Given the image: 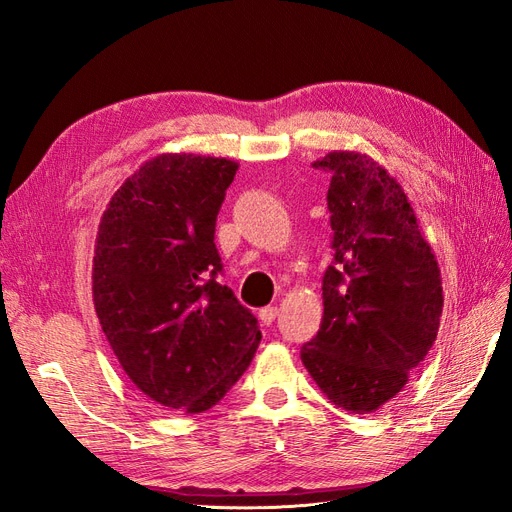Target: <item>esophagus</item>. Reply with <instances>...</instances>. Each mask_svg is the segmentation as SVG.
<instances>
[{
    "instance_id": "obj_1",
    "label": "esophagus",
    "mask_w": 512,
    "mask_h": 512,
    "mask_svg": "<svg viewBox=\"0 0 512 512\" xmlns=\"http://www.w3.org/2000/svg\"><path fill=\"white\" fill-rule=\"evenodd\" d=\"M275 316H277V307L275 305H269V307H262L260 312H258V318L265 322V324H271L273 320H275Z\"/></svg>"
}]
</instances>
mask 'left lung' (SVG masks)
I'll list each match as a JSON object with an SVG mask.
<instances>
[{
    "mask_svg": "<svg viewBox=\"0 0 512 512\" xmlns=\"http://www.w3.org/2000/svg\"><path fill=\"white\" fill-rule=\"evenodd\" d=\"M331 175L333 265L322 277L324 316L301 361L337 408L374 412L408 384L436 342L438 260L395 177L359 151L314 162Z\"/></svg>",
    "mask_w": 512,
    "mask_h": 512,
    "instance_id": "1",
    "label": "left lung"
}]
</instances>
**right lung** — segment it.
I'll return each instance as SVG.
<instances>
[{
	"instance_id": "right-lung-1",
	"label": "right lung",
	"mask_w": 512,
	"mask_h": 512,
	"mask_svg": "<svg viewBox=\"0 0 512 512\" xmlns=\"http://www.w3.org/2000/svg\"><path fill=\"white\" fill-rule=\"evenodd\" d=\"M237 168L162 153L121 183L98 226L91 280L102 331L136 389L168 410L213 408L262 337L218 282L215 220Z\"/></svg>"
}]
</instances>
